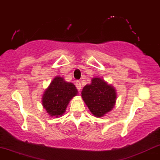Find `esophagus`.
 Returning <instances> with one entry per match:
<instances>
[{
  "mask_svg": "<svg viewBox=\"0 0 160 160\" xmlns=\"http://www.w3.org/2000/svg\"><path fill=\"white\" fill-rule=\"evenodd\" d=\"M75 85H76L77 89H78V90H80V89H81V83H80V81H77Z\"/></svg>",
  "mask_w": 160,
  "mask_h": 160,
  "instance_id": "34e87169",
  "label": "esophagus"
}]
</instances>
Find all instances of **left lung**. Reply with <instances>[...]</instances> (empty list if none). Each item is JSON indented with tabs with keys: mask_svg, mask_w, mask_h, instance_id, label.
Here are the masks:
<instances>
[{
	"mask_svg": "<svg viewBox=\"0 0 160 160\" xmlns=\"http://www.w3.org/2000/svg\"><path fill=\"white\" fill-rule=\"evenodd\" d=\"M82 98L95 117H103L111 112L116 103L115 87L100 77H93L81 92Z\"/></svg>",
	"mask_w": 160,
	"mask_h": 160,
	"instance_id": "8db88e82",
	"label": "left lung"
}]
</instances>
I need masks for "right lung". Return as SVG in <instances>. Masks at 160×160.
Segmentation results:
<instances>
[{
    "instance_id": "obj_1",
    "label": "right lung",
    "mask_w": 160,
    "mask_h": 160,
    "mask_svg": "<svg viewBox=\"0 0 160 160\" xmlns=\"http://www.w3.org/2000/svg\"><path fill=\"white\" fill-rule=\"evenodd\" d=\"M77 93L78 91L74 84L57 76L44 92L42 99V106L50 117H61L66 112L70 101Z\"/></svg>"
}]
</instances>
